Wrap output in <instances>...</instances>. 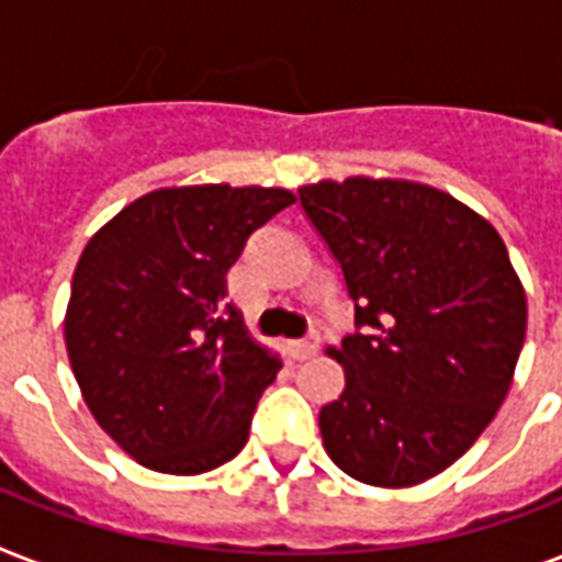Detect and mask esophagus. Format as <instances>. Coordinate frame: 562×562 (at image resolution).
Listing matches in <instances>:
<instances>
[{"mask_svg":"<svg viewBox=\"0 0 562 562\" xmlns=\"http://www.w3.org/2000/svg\"><path fill=\"white\" fill-rule=\"evenodd\" d=\"M285 350H289V356L294 361H306L317 352V344L315 341H289L285 344Z\"/></svg>","mask_w":562,"mask_h":562,"instance_id":"34e87169","label":"esophagus"}]
</instances>
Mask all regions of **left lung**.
Wrapping results in <instances>:
<instances>
[{
  "instance_id": "1",
  "label": "left lung",
  "mask_w": 562,
  "mask_h": 562,
  "mask_svg": "<svg viewBox=\"0 0 562 562\" xmlns=\"http://www.w3.org/2000/svg\"><path fill=\"white\" fill-rule=\"evenodd\" d=\"M300 203L341 265L361 329L329 347L347 384L317 419L326 454L370 487L435 479L514 384L528 300L505 241L417 180H317Z\"/></svg>"
}]
</instances>
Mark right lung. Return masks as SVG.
Here are the masks:
<instances>
[{"label":"right lung","instance_id":"obj_1","mask_svg":"<svg viewBox=\"0 0 562 562\" xmlns=\"http://www.w3.org/2000/svg\"><path fill=\"white\" fill-rule=\"evenodd\" d=\"M294 203L280 187H166L87 241L64 317L87 408L136 463L201 475L247 443L280 356L247 333L227 271L247 236Z\"/></svg>","mask_w":562,"mask_h":562}]
</instances>
